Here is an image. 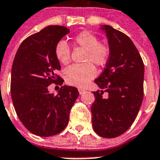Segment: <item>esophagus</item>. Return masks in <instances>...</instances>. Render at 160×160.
<instances>
[{
	"label": "esophagus",
	"instance_id": "1",
	"mask_svg": "<svg viewBox=\"0 0 160 160\" xmlns=\"http://www.w3.org/2000/svg\"><path fill=\"white\" fill-rule=\"evenodd\" d=\"M78 90H79V93H80V94H83V93L85 92V90H84V89H81V88H79V89H78Z\"/></svg>",
	"mask_w": 160,
	"mask_h": 160
}]
</instances>
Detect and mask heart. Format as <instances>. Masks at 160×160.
<instances>
[{
	"label": "heart",
	"mask_w": 160,
	"mask_h": 160,
	"mask_svg": "<svg viewBox=\"0 0 160 160\" xmlns=\"http://www.w3.org/2000/svg\"><path fill=\"white\" fill-rule=\"evenodd\" d=\"M74 43L84 49L83 64H75L64 71L65 80L67 84L74 86L84 87L94 78L96 69L93 64L98 67L107 65L111 55L108 44L99 42L98 36L91 31L84 30L73 38ZM55 57L60 63L68 64L70 62L71 49L67 42L60 40L54 49Z\"/></svg>",
	"instance_id": "1"
}]
</instances>
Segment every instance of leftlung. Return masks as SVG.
<instances>
[{
  "label": "left lung",
  "mask_w": 160,
  "mask_h": 160,
  "mask_svg": "<svg viewBox=\"0 0 160 160\" xmlns=\"http://www.w3.org/2000/svg\"><path fill=\"white\" fill-rule=\"evenodd\" d=\"M111 55L103 71L94 82L100 88L93 92L91 107L94 132L104 138H114L134 122L144 96V62L127 35L104 25ZM108 93L107 97L103 93Z\"/></svg>",
  "instance_id": "left-lung-1"
}]
</instances>
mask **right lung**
Here are the masks:
<instances>
[{"label": "right lung", "instance_id": "add662e5", "mask_svg": "<svg viewBox=\"0 0 160 160\" xmlns=\"http://www.w3.org/2000/svg\"><path fill=\"white\" fill-rule=\"evenodd\" d=\"M69 33L70 29L63 26H48L22 42L13 62V105L23 125L36 136L47 137L62 132L79 96L73 86H62L58 94L50 93L48 89L51 84H63V79L57 74L61 65L54 49Z\"/></svg>", "mask_w": 160, "mask_h": 160}]
</instances>
